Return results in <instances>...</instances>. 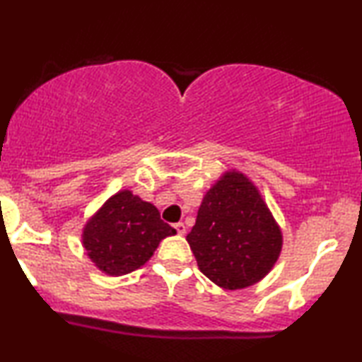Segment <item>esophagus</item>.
I'll return each mask as SVG.
<instances>
[{
    "label": "esophagus",
    "instance_id": "1",
    "mask_svg": "<svg viewBox=\"0 0 362 362\" xmlns=\"http://www.w3.org/2000/svg\"><path fill=\"white\" fill-rule=\"evenodd\" d=\"M175 230H177V233H179V234H185L187 233V228H185V225H183V223H177Z\"/></svg>",
    "mask_w": 362,
    "mask_h": 362
}]
</instances>
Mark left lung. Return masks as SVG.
Returning <instances> with one entry per match:
<instances>
[{
  "instance_id": "obj_1",
  "label": "left lung",
  "mask_w": 362,
  "mask_h": 362,
  "mask_svg": "<svg viewBox=\"0 0 362 362\" xmlns=\"http://www.w3.org/2000/svg\"><path fill=\"white\" fill-rule=\"evenodd\" d=\"M187 241L213 284L238 290L271 272L284 238L257 187L243 172L228 170L203 197Z\"/></svg>"
}]
</instances>
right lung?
Instances as JSON below:
<instances>
[{
    "label": "right lung",
    "mask_w": 362,
    "mask_h": 362,
    "mask_svg": "<svg viewBox=\"0 0 362 362\" xmlns=\"http://www.w3.org/2000/svg\"><path fill=\"white\" fill-rule=\"evenodd\" d=\"M175 233L152 203L121 190L86 221L81 243L101 272L119 277L144 266L162 239Z\"/></svg>",
    "instance_id": "add662e5"
}]
</instances>
